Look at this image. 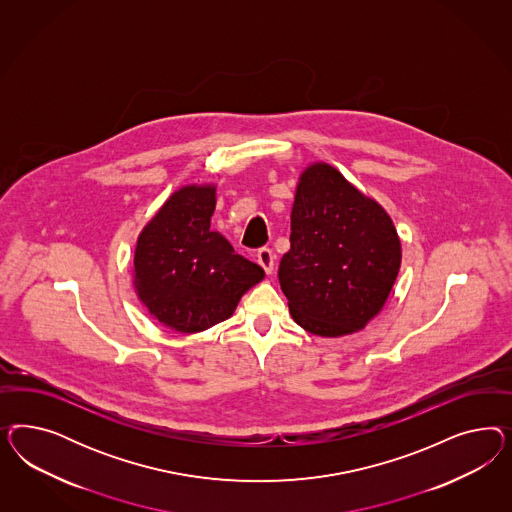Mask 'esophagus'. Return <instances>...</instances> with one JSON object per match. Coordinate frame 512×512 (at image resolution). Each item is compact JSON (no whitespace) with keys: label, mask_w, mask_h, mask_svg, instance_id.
<instances>
[{"label":"esophagus","mask_w":512,"mask_h":512,"mask_svg":"<svg viewBox=\"0 0 512 512\" xmlns=\"http://www.w3.org/2000/svg\"><path fill=\"white\" fill-rule=\"evenodd\" d=\"M257 261L263 266L266 274L274 272V264H276V255L270 248H261L257 251Z\"/></svg>","instance_id":"esophagus-1"}]
</instances>
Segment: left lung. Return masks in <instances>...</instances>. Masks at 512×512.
<instances>
[{
	"instance_id": "8db88e82",
	"label": "left lung",
	"mask_w": 512,
	"mask_h": 512,
	"mask_svg": "<svg viewBox=\"0 0 512 512\" xmlns=\"http://www.w3.org/2000/svg\"><path fill=\"white\" fill-rule=\"evenodd\" d=\"M400 264L402 244L381 204L326 163L300 174L278 272L296 325L325 338L362 330L383 310Z\"/></svg>"
}]
</instances>
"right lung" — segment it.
I'll use <instances>...</instances> for the list:
<instances>
[{
    "mask_svg": "<svg viewBox=\"0 0 512 512\" xmlns=\"http://www.w3.org/2000/svg\"><path fill=\"white\" fill-rule=\"evenodd\" d=\"M214 210L216 187H182L137 240L133 283L140 302L161 325L182 334L229 319L244 293L264 278L259 264L210 229Z\"/></svg>",
    "mask_w": 512,
    "mask_h": 512,
    "instance_id": "add662e5",
    "label": "right lung"
}]
</instances>
